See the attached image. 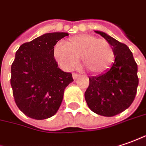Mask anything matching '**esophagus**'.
<instances>
[{
  "label": "esophagus",
  "mask_w": 146,
  "mask_h": 146,
  "mask_svg": "<svg viewBox=\"0 0 146 146\" xmlns=\"http://www.w3.org/2000/svg\"><path fill=\"white\" fill-rule=\"evenodd\" d=\"M78 77H80V75H79V74H77V73H73V78L74 79V80H76Z\"/></svg>",
  "instance_id": "obj_1"
}]
</instances>
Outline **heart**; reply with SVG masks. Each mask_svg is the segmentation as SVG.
I'll return each instance as SVG.
<instances>
[{
  "mask_svg": "<svg viewBox=\"0 0 146 146\" xmlns=\"http://www.w3.org/2000/svg\"><path fill=\"white\" fill-rule=\"evenodd\" d=\"M54 57L67 70L73 69L81 58V65L87 72L99 75L107 72L114 61V52L110 43L90 34L66 40L63 45L57 44Z\"/></svg>",
  "mask_w": 146,
  "mask_h": 146,
  "instance_id": "b5f03b06",
  "label": "heart"
}]
</instances>
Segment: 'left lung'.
Segmentation results:
<instances>
[{"mask_svg": "<svg viewBox=\"0 0 146 146\" xmlns=\"http://www.w3.org/2000/svg\"><path fill=\"white\" fill-rule=\"evenodd\" d=\"M110 43L115 60L111 68L97 77H89L90 85L85 93L91 110L104 117L121 113L131 106L138 86L137 65L126 44L106 33L95 31Z\"/></svg>", "mask_w": 146, "mask_h": 146, "instance_id": "1", "label": "left lung"}]
</instances>
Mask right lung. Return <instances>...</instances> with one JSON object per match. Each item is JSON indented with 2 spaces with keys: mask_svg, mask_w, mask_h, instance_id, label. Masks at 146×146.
I'll list each match as a JSON object with an SVG mask.
<instances>
[{
  "mask_svg": "<svg viewBox=\"0 0 146 146\" xmlns=\"http://www.w3.org/2000/svg\"><path fill=\"white\" fill-rule=\"evenodd\" d=\"M67 33H49L24 43L11 66L10 83L19 110L29 117L43 120L56 113L72 74L58 68L54 45Z\"/></svg>",
  "mask_w": 146,
  "mask_h": 146,
  "instance_id": "add662e5",
  "label": "right lung"
}]
</instances>
